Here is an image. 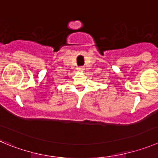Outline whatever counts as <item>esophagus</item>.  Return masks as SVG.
I'll use <instances>...</instances> for the list:
<instances>
[{
  "mask_svg": "<svg viewBox=\"0 0 158 158\" xmlns=\"http://www.w3.org/2000/svg\"><path fill=\"white\" fill-rule=\"evenodd\" d=\"M84 67H79V69H78V70L79 71V72H83V71H84Z\"/></svg>",
  "mask_w": 158,
  "mask_h": 158,
  "instance_id": "1",
  "label": "esophagus"
}]
</instances>
